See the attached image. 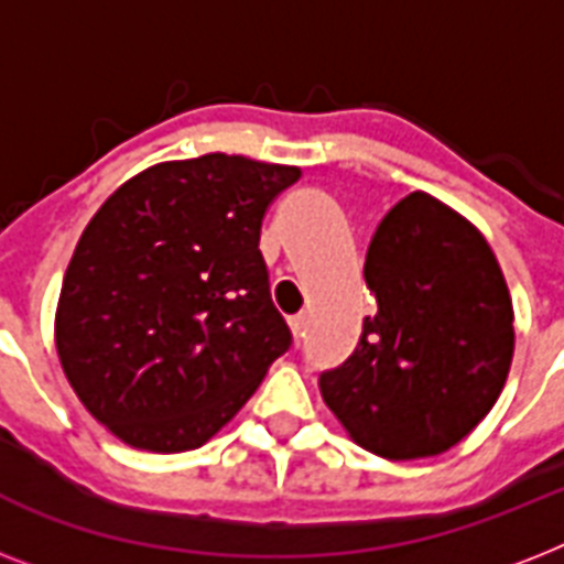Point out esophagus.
I'll return each instance as SVG.
<instances>
[{
	"mask_svg": "<svg viewBox=\"0 0 564 564\" xmlns=\"http://www.w3.org/2000/svg\"><path fill=\"white\" fill-rule=\"evenodd\" d=\"M304 322H307V318H304V313H299V316L290 318V327H292V334H295V339H301V336H304Z\"/></svg>",
	"mask_w": 564,
	"mask_h": 564,
	"instance_id": "esophagus-1",
	"label": "esophagus"
}]
</instances>
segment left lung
Wrapping results in <instances>:
<instances>
[{"label":"left lung","instance_id":"8db88e82","mask_svg":"<svg viewBox=\"0 0 564 564\" xmlns=\"http://www.w3.org/2000/svg\"><path fill=\"white\" fill-rule=\"evenodd\" d=\"M366 286L377 313L351 357L318 375L322 398L371 454H442L507 383L516 330L498 260L471 221L410 193L377 225Z\"/></svg>","mask_w":564,"mask_h":564}]
</instances>
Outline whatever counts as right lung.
<instances>
[{
    "instance_id": "obj_1",
    "label": "right lung",
    "mask_w": 564,
    "mask_h": 564,
    "mask_svg": "<svg viewBox=\"0 0 564 564\" xmlns=\"http://www.w3.org/2000/svg\"><path fill=\"white\" fill-rule=\"evenodd\" d=\"M295 166L237 154L161 163L101 204L57 304V357L93 419L158 454L204 445L292 334L260 228Z\"/></svg>"
}]
</instances>
